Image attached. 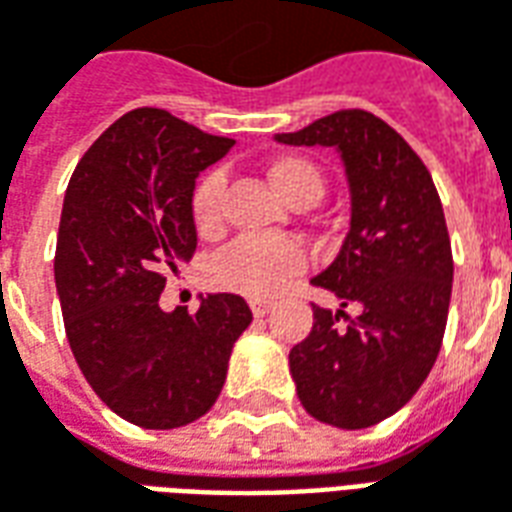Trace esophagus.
Masks as SVG:
<instances>
[{"instance_id": "34e87169", "label": "esophagus", "mask_w": 512, "mask_h": 512, "mask_svg": "<svg viewBox=\"0 0 512 512\" xmlns=\"http://www.w3.org/2000/svg\"><path fill=\"white\" fill-rule=\"evenodd\" d=\"M249 307H252V312H255V318H260V315H266V312L274 307V301L271 299H249Z\"/></svg>"}]
</instances>
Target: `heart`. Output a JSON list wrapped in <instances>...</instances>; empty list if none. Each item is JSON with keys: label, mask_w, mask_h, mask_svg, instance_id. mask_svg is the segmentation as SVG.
<instances>
[{"label": "heart", "mask_w": 512, "mask_h": 512, "mask_svg": "<svg viewBox=\"0 0 512 512\" xmlns=\"http://www.w3.org/2000/svg\"><path fill=\"white\" fill-rule=\"evenodd\" d=\"M268 178L274 189L293 205H315L326 191L323 172L310 158L282 156L268 164ZM224 175L219 169L208 172L194 186L191 194V219L202 235L216 233L222 227ZM307 266V255L293 238L279 235H249L227 246L222 255L213 257L211 279L219 288L244 293L252 299L274 296L288 285V279L301 274Z\"/></svg>", "instance_id": "obj_1"}]
</instances>
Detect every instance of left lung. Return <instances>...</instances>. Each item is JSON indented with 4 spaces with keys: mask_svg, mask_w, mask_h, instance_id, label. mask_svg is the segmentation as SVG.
<instances>
[{
    "mask_svg": "<svg viewBox=\"0 0 512 512\" xmlns=\"http://www.w3.org/2000/svg\"><path fill=\"white\" fill-rule=\"evenodd\" d=\"M274 139L334 147L351 191L340 255L312 279L332 290L340 310L312 304L315 323L290 351V376L307 414L334 428H370L406 406L439 356L452 293L439 191L406 139L365 109ZM348 303L360 304L356 319L344 315Z\"/></svg>",
    "mask_w": 512,
    "mask_h": 512,
    "instance_id": "obj_1",
    "label": "left lung"
}]
</instances>
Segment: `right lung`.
Wrapping results in <instances>:
<instances>
[{
	"label": "right lung",
	"mask_w": 512,
	"mask_h": 512,
	"mask_svg": "<svg viewBox=\"0 0 512 512\" xmlns=\"http://www.w3.org/2000/svg\"><path fill=\"white\" fill-rule=\"evenodd\" d=\"M233 145L164 109H134L95 139L65 191L54 255L65 334L95 395L139 428L200 419L252 323L235 293H208L194 315L158 307L197 249L194 183Z\"/></svg>",
	"instance_id": "1"
}]
</instances>
